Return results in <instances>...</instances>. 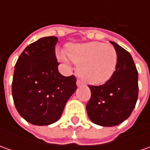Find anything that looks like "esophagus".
<instances>
[{"mask_svg": "<svg viewBox=\"0 0 150 150\" xmlns=\"http://www.w3.org/2000/svg\"><path fill=\"white\" fill-rule=\"evenodd\" d=\"M77 85H78V87H80V86H83V83L81 80L78 79V80H77Z\"/></svg>", "mask_w": 150, "mask_h": 150, "instance_id": "34e87169", "label": "esophagus"}]
</instances>
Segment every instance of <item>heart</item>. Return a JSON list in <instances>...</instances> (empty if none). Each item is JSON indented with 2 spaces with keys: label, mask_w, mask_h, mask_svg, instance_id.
I'll return each mask as SVG.
<instances>
[{
  "label": "heart",
  "mask_w": 150,
  "mask_h": 150,
  "mask_svg": "<svg viewBox=\"0 0 150 150\" xmlns=\"http://www.w3.org/2000/svg\"><path fill=\"white\" fill-rule=\"evenodd\" d=\"M61 60L78 63V72L85 82L93 85L106 83L116 70L118 54L112 45L90 42L72 45L68 54L59 52Z\"/></svg>",
  "instance_id": "b5f03b06"
}]
</instances>
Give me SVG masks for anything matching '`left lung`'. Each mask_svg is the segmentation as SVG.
<instances>
[{
  "label": "left lung",
  "mask_w": 150,
  "mask_h": 150,
  "mask_svg": "<svg viewBox=\"0 0 150 150\" xmlns=\"http://www.w3.org/2000/svg\"><path fill=\"white\" fill-rule=\"evenodd\" d=\"M118 54L116 70L106 83L89 85L91 98L87 112L94 124L112 127L121 124L133 112L138 99V71L129 52L110 42Z\"/></svg>",
  "instance_id": "8db88e82"
}]
</instances>
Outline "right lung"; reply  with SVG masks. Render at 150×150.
Wrapping results in <instances>:
<instances>
[{"instance_id": "right-lung-1", "label": "right lung", "mask_w": 150, "mask_h": 150, "mask_svg": "<svg viewBox=\"0 0 150 150\" xmlns=\"http://www.w3.org/2000/svg\"><path fill=\"white\" fill-rule=\"evenodd\" d=\"M58 38L47 37L27 46L16 63L12 97L21 116L34 125L57 122L77 89L75 76L58 72L55 46Z\"/></svg>"}]
</instances>
